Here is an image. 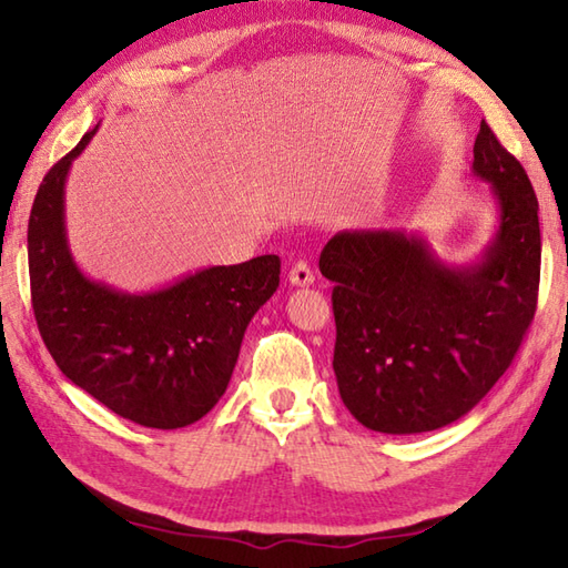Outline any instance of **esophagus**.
Returning a JSON list of instances; mask_svg holds the SVG:
<instances>
[{"label": "esophagus", "instance_id": "obj_1", "mask_svg": "<svg viewBox=\"0 0 568 568\" xmlns=\"http://www.w3.org/2000/svg\"><path fill=\"white\" fill-rule=\"evenodd\" d=\"M287 281L297 287H305V285H313L315 283V271L310 268L307 261H295L291 273H287Z\"/></svg>", "mask_w": 568, "mask_h": 568}]
</instances>
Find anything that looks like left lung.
Listing matches in <instances>:
<instances>
[{
	"label": "left lung",
	"mask_w": 568,
	"mask_h": 568,
	"mask_svg": "<svg viewBox=\"0 0 568 568\" xmlns=\"http://www.w3.org/2000/svg\"><path fill=\"white\" fill-rule=\"evenodd\" d=\"M473 158L499 204V229L480 263L450 268L404 231H342L322 248L320 271L335 283L339 396L372 430L424 433L468 414L513 364L535 320L537 194L485 120Z\"/></svg>",
	"instance_id": "1"
}]
</instances>
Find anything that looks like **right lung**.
Here are the masks:
<instances>
[{"instance_id":"obj_1","label":"right lung","mask_w":568,"mask_h":568,"mask_svg":"<svg viewBox=\"0 0 568 568\" xmlns=\"http://www.w3.org/2000/svg\"><path fill=\"white\" fill-rule=\"evenodd\" d=\"M95 130L51 166L33 199V317L55 366L75 386L132 424L184 428L224 396L243 332L281 285V258L214 265L142 295L85 277L65 241L63 186Z\"/></svg>"}]
</instances>
